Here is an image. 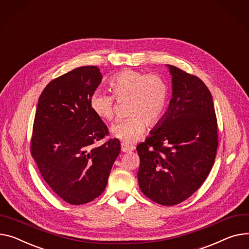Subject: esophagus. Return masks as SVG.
I'll return each mask as SVG.
<instances>
[{"label":"esophagus","mask_w":249,"mask_h":249,"mask_svg":"<svg viewBox=\"0 0 249 249\" xmlns=\"http://www.w3.org/2000/svg\"><path fill=\"white\" fill-rule=\"evenodd\" d=\"M134 149H135L134 146H129V145H126V144L121 145V150H122V152H125V153L133 151Z\"/></svg>","instance_id":"1"}]
</instances>
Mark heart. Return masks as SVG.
<instances>
[{"label":"heart","mask_w":249,"mask_h":249,"mask_svg":"<svg viewBox=\"0 0 249 249\" xmlns=\"http://www.w3.org/2000/svg\"><path fill=\"white\" fill-rule=\"evenodd\" d=\"M109 87L117 101L129 100L127 114L130 117L111 127L113 137L125 144L134 143L144 134L147 123L156 126L162 120L169 92L167 84L158 75L127 69L112 76ZM114 98L102 90L92 94L90 107L97 117L108 122L114 119Z\"/></svg>","instance_id":"1"}]
</instances>
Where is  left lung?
<instances>
[{
    "label": "left lung",
    "mask_w": 249,
    "mask_h": 249,
    "mask_svg": "<svg viewBox=\"0 0 249 249\" xmlns=\"http://www.w3.org/2000/svg\"><path fill=\"white\" fill-rule=\"evenodd\" d=\"M172 98L162 120L137 146L138 183L145 196L171 206L206 179L216 156L217 121L210 91L196 76L166 65Z\"/></svg>",
    "instance_id": "left-lung-1"
}]
</instances>
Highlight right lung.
<instances>
[{"instance_id": "obj_1", "label": "right lung", "mask_w": 249, "mask_h": 249, "mask_svg": "<svg viewBox=\"0 0 249 249\" xmlns=\"http://www.w3.org/2000/svg\"><path fill=\"white\" fill-rule=\"evenodd\" d=\"M101 81L97 66L76 68L49 83L36 110L32 156L46 183L73 205L88 203L103 193L121 150L118 139L93 146L109 133L90 107Z\"/></svg>"}]
</instances>
